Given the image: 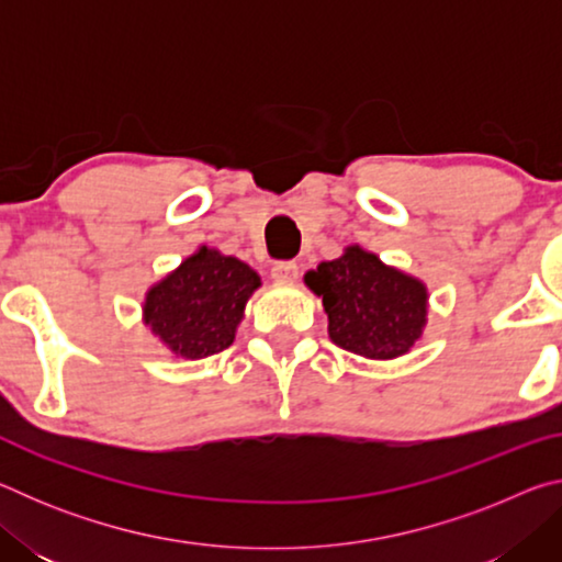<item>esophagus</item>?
Returning <instances> with one entry per match:
<instances>
[{
    "mask_svg": "<svg viewBox=\"0 0 562 562\" xmlns=\"http://www.w3.org/2000/svg\"><path fill=\"white\" fill-rule=\"evenodd\" d=\"M297 272H300L297 262H292V260H280V262L272 265V278L274 280L292 282V280H297Z\"/></svg>",
    "mask_w": 562,
    "mask_h": 562,
    "instance_id": "obj_1",
    "label": "esophagus"
}]
</instances>
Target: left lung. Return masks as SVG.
Returning <instances> with one entry per match:
<instances>
[{
    "instance_id": "8db88e82",
    "label": "left lung",
    "mask_w": 562,
    "mask_h": 562,
    "mask_svg": "<svg viewBox=\"0 0 562 562\" xmlns=\"http://www.w3.org/2000/svg\"><path fill=\"white\" fill-rule=\"evenodd\" d=\"M322 297L329 337L337 347L367 359H396L414 347L426 325L424 282L386 268L374 252L351 245L337 260L304 274Z\"/></svg>"
}]
</instances>
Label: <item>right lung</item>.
Returning <instances> with one entry per match:
<instances>
[{
    "label": "right lung",
    "instance_id": "1",
    "mask_svg": "<svg viewBox=\"0 0 562 562\" xmlns=\"http://www.w3.org/2000/svg\"><path fill=\"white\" fill-rule=\"evenodd\" d=\"M260 288L250 265L201 247L148 290L144 319L183 359H203L233 345L245 304Z\"/></svg>",
    "mask_w": 562,
    "mask_h": 562
}]
</instances>
